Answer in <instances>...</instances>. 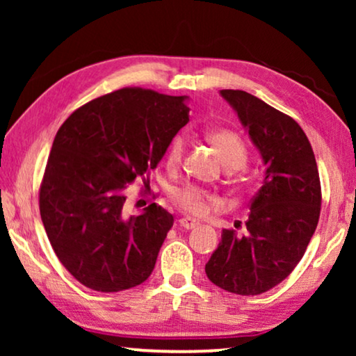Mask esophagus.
<instances>
[{
  "label": "esophagus",
  "mask_w": 356,
  "mask_h": 356,
  "mask_svg": "<svg viewBox=\"0 0 356 356\" xmlns=\"http://www.w3.org/2000/svg\"><path fill=\"white\" fill-rule=\"evenodd\" d=\"M178 225H179V228H183V230H191V228L197 227V222L191 220V218H179Z\"/></svg>",
  "instance_id": "obj_1"
}]
</instances>
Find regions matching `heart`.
I'll return each mask as SVG.
<instances>
[{
    "instance_id": "1",
    "label": "heart",
    "mask_w": 356,
    "mask_h": 356,
    "mask_svg": "<svg viewBox=\"0 0 356 356\" xmlns=\"http://www.w3.org/2000/svg\"><path fill=\"white\" fill-rule=\"evenodd\" d=\"M209 143L220 159V162L230 170L243 168L248 162V150L243 139L230 129H216L209 134ZM184 154V139L181 136L172 139L168 145L167 165L170 168H177L181 163ZM175 202L189 216L201 217L209 209V196L202 189L196 186H184L175 193Z\"/></svg>"
}]
</instances>
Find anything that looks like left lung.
I'll use <instances>...</instances> for the list:
<instances>
[{"label": "left lung", "mask_w": 356, "mask_h": 356, "mask_svg": "<svg viewBox=\"0 0 356 356\" xmlns=\"http://www.w3.org/2000/svg\"><path fill=\"white\" fill-rule=\"evenodd\" d=\"M220 95L250 134L266 177L251 201L246 233L222 232L206 274L230 293L259 295L291 274L318 227V165L295 120L245 90H220Z\"/></svg>", "instance_id": "left-lung-1"}]
</instances>
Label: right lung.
Instances as JSON below:
<instances>
[{
    "label": "right lung",
    "mask_w": 356,
    "mask_h": 356,
    "mask_svg": "<svg viewBox=\"0 0 356 356\" xmlns=\"http://www.w3.org/2000/svg\"><path fill=\"white\" fill-rule=\"evenodd\" d=\"M188 97L120 89L89 102L53 140L40 216L61 264L87 289L113 293L152 274L173 216L150 204L126 216V189L157 167L189 121Z\"/></svg>",
    "instance_id": "add662e5"
}]
</instances>
